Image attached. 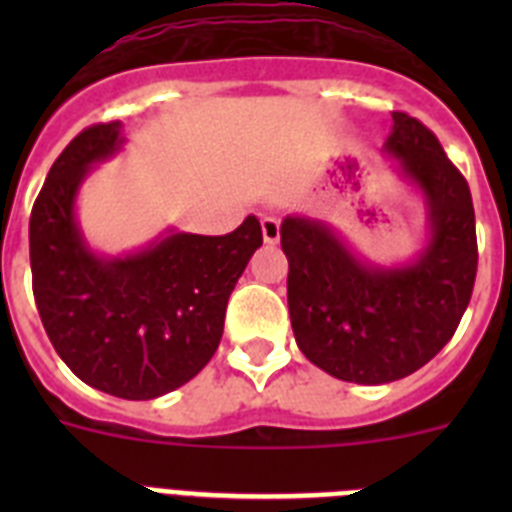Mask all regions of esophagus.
Segmentation results:
<instances>
[{
  "instance_id": "esophagus-1",
  "label": "esophagus",
  "mask_w": 512,
  "mask_h": 512,
  "mask_svg": "<svg viewBox=\"0 0 512 512\" xmlns=\"http://www.w3.org/2000/svg\"><path fill=\"white\" fill-rule=\"evenodd\" d=\"M261 233H264L266 243H277L279 241V220H277V217H264V220H261Z\"/></svg>"
}]
</instances>
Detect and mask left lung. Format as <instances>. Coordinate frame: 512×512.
<instances>
[{"mask_svg": "<svg viewBox=\"0 0 512 512\" xmlns=\"http://www.w3.org/2000/svg\"><path fill=\"white\" fill-rule=\"evenodd\" d=\"M384 156L425 207V246L405 264H372L325 220L287 215V302L302 354L330 377L387 384L428 364L454 336L477 277L467 179L436 135L392 112Z\"/></svg>", "mask_w": 512, "mask_h": 512, "instance_id": "8db88e82", "label": "left lung"}]
</instances>
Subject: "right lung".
I'll return each mask as SVG.
<instances>
[{"label":"right lung","mask_w":512,"mask_h":512,"mask_svg":"<svg viewBox=\"0 0 512 512\" xmlns=\"http://www.w3.org/2000/svg\"><path fill=\"white\" fill-rule=\"evenodd\" d=\"M125 140L117 120L63 148L30 215V269L43 328L71 372L107 395L153 400L212 359L230 292L264 238L248 215L225 235L166 228L138 251H94L76 200L94 166Z\"/></svg>","instance_id":"obj_1"}]
</instances>
